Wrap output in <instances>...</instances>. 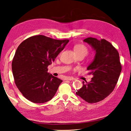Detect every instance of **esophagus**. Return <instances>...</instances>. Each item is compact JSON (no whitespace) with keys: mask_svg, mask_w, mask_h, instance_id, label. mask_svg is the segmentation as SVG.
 Masks as SVG:
<instances>
[{"mask_svg":"<svg viewBox=\"0 0 131 131\" xmlns=\"http://www.w3.org/2000/svg\"><path fill=\"white\" fill-rule=\"evenodd\" d=\"M65 80H74V78H73L68 77V78H65Z\"/></svg>","mask_w":131,"mask_h":131,"instance_id":"esophagus-1","label":"esophagus"}]
</instances>
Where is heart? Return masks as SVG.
I'll use <instances>...</instances> for the list:
<instances>
[{"label": "heart", "mask_w": 131, "mask_h": 131, "mask_svg": "<svg viewBox=\"0 0 131 131\" xmlns=\"http://www.w3.org/2000/svg\"><path fill=\"white\" fill-rule=\"evenodd\" d=\"M74 51L75 53H84L87 54L88 52V49L85 46L83 45V44H78L74 47Z\"/></svg>", "instance_id": "obj_1"}]
</instances>
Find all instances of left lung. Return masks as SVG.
I'll list each match as a JSON object with an SVG mask.
<instances>
[{"label":"left lung","instance_id":"8db88e82","mask_svg":"<svg viewBox=\"0 0 131 131\" xmlns=\"http://www.w3.org/2000/svg\"><path fill=\"white\" fill-rule=\"evenodd\" d=\"M90 45L96 54L88 66L89 74L93 78L87 83L83 82V87L78 91V96L88 103H96L105 99L113 91L122 71L117 50L105 39L87 38L83 40Z\"/></svg>","mask_w":131,"mask_h":131}]
</instances>
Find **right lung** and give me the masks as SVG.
<instances>
[{"mask_svg":"<svg viewBox=\"0 0 131 131\" xmlns=\"http://www.w3.org/2000/svg\"><path fill=\"white\" fill-rule=\"evenodd\" d=\"M69 41L39 35L19 44L12 69L15 84L26 99L34 103H44L55 95L62 80L48 73L47 67Z\"/></svg>","mask_w":131,"mask_h":131,"instance_id":"obj_1","label":"right lung"}]
</instances>
